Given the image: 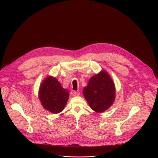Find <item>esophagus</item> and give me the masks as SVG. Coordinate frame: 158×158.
Segmentation results:
<instances>
[{"mask_svg":"<svg viewBox=\"0 0 158 158\" xmlns=\"http://www.w3.org/2000/svg\"><path fill=\"white\" fill-rule=\"evenodd\" d=\"M73 95L74 96H79V95H80V93H78V92H76V91H74V92L73 93Z\"/></svg>","mask_w":158,"mask_h":158,"instance_id":"34e87169","label":"esophagus"}]
</instances>
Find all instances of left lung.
Segmentation results:
<instances>
[{"mask_svg": "<svg viewBox=\"0 0 158 158\" xmlns=\"http://www.w3.org/2000/svg\"><path fill=\"white\" fill-rule=\"evenodd\" d=\"M82 93L91 108L95 112L101 113L114 103L116 87L108 73L102 70L89 79Z\"/></svg>", "mask_w": 158, "mask_h": 158, "instance_id": "left-lung-1", "label": "left lung"}]
</instances>
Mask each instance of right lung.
<instances>
[{"instance_id": "1", "label": "right lung", "mask_w": 158, "mask_h": 158, "mask_svg": "<svg viewBox=\"0 0 158 158\" xmlns=\"http://www.w3.org/2000/svg\"><path fill=\"white\" fill-rule=\"evenodd\" d=\"M69 93L64 89L59 81L52 76L45 78L40 85L39 98L42 107L54 114H58L64 109Z\"/></svg>"}]
</instances>
